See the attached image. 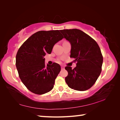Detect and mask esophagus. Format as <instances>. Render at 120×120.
Here are the masks:
<instances>
[{
    "label": "esophagus",
    "instance_id": "34e87169",
    "mask_svg": "<svg viewBox=\"0 0 120 120\" xmlns=\"http://www.w3.org/2000/svg\"><path fill=\"white\" fill-rule=\"evenodd\" d=\"M61 69H64V66H61Z\"/></svg>",
    "mask_w": 120,
    "mask_h": 120
}]
</instances>
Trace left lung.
<instances>
[{
	"instance_id": "left-lung-1",
	"label": "left lung",
	"mask_w": 120,
	"mask_h": 120,
	"mask_svg": "<svg viewBox=\"0 0 120 120\" xmlns=\"http://www.w3.org/2000/svg\"><path fill=\"white\" fill-rule=\"evenodd\" d=\"M71 45L70 58L77 62L72 69L66 66L68 72L65 80L70 88L84 91L91 88L101 71L103 58L100 48L93 38L78 29L60 31Z\"/></svg>"
}]
</instances>
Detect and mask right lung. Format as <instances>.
Masks as SVG:
<instances>
[{
    "label": "right lung",
    "instance_id": "right-lung-1",
    "mask_svg": "<svg viewBox=\"0 0 120 120\" xmlns=\"http://www.w3.org/2000/svg\"><path fill=\"white\" fill-rule=\"evenodd\" d=\"M63 38L59 30L38 31L19 48L16 66L22 82L31 92L42 95L53 88L61 67L55 62L45 65L44 56L50 54L54 44Z\"/></svg>",
    "mask_w": 120,
    "mask_h": 120
}]
</instances>
